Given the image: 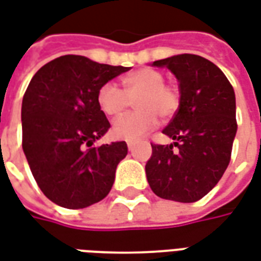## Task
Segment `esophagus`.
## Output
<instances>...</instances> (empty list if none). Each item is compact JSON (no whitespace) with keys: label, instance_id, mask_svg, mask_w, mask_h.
I'll return each mask as SVG.
<instances>
[{"label":"esophagus","instance_id":"34e87169","mask_svg":"<svg viewBox=\"0 0 261 261\" xmlns=\"http://www.w3.org/2000/svg\"><path fill=\"white\" fill-rule=\"evenodd\" d=\"M126 143H128V149L133 150V147H135V142H133V140H128Z\"/></svg>","mask_w":261,"mask_h":261}]
</instances>
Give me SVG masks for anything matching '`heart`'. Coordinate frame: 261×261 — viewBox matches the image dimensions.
I'll return each mask as SVG.
<instances>
[{
    "label": "heart",
    "mask_w": 261,
    "mask_h": 261,
    "mask_svg": "<svg viewBox=\"0 0 261 261\" xmlns=\"http://www.w3.org/2000/svg\"><path fill=\"white\" fill-rule=\"evenodd\" d=\"M122 90L111 82L104 83L97 91V106L107 117H118L130 106L135 98L136 111L118 118L112 125L114 136L133 139L154 129L159 115L164 119L174 117L180 106L178 86L165 82V76L157 69H139L122 79Z\"/></svg>",
    "instance_id": "obj_1"
}]
</instances>
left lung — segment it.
Listing matches in <instances>:
<instances>
[{
    "mask_svg": "<svg viewBox=\"0 0 261 261\" xmlns=\"http://www.w3.org/2000/svg\"><path fill=\"white\" fill-rule=\"evenodd\" d=\"M153 65L176 76L180 106L163 130L174 143H151L147 180L161 199L193 203L218 184L231 161L238 129L235 91L222 70L200 55H174Z\"/></svg>",
    "mask_w": 261,
    "mask_h": 261,
    "instance_id": "8db88e82",
    "label": "left lung"
}]
</instances>
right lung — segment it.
I'll return each mask as SVG.
<instances>
[{
  "instance_id": "right-lung-1",
  "label": "right lung",
  "mask_w": 261,
  "mask_h": 261,
  "mask_svg": "<svg viewBox=\"0 0 261 261\" xmlns=\"http://www.w3.org/2000/svg\"><path fill=\"white\" fill-rule=\"evenodd\" d=\"M126 70L62 55L32 77L22 101V147L37 185L55 204L85 208L111 191L128 146H93L111 126L97 106V91Z\"/></svg>"
}]
</instances>
